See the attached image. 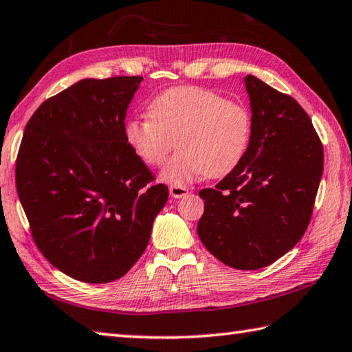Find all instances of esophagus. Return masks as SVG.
I'll return each mask as SVG.
<instances>
[{
	"mask_svg": "<svg viewBox=\"0 0 352 352\" xmlns=\"http://www.w3.org/2000/svg\"><path fill=\"white\" fill-rule=\"evenodd\" d=\"M169 194L172 198H183L189 194V189L182 184H172L169 188Z\"/></svg>",
	"mask_w": 352,
	"mask_h": 352,
	"instance_id": "obj_1",
	"label": "esophagus"
}]
</instances>
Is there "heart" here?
<instances>
[{"label": "heart", "mask_w": 352, "mask_h": 352, "mask_svg": "<svg viewBox=\"0 0 352 352\" xmlns=\"http://www.w3.org/2000/svg\"><path fill=\"white\" fill-rule=\"evenodd\" d=\"M148 117L126 122L125 140L149 166L162 164L177 143L180 151L162 170L168 183L184 184L204 174L224 177L239 166L250 146L249 108L213 89L169 88L149 102Z\"/></svg>", "instance_id": "1"}]
</instances>
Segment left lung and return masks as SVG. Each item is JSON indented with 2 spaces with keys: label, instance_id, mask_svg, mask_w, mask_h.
Returning a JSON list of instances; mask_svg holds the SVG:
<instances>
[{
  "label": "left lung",
  "instance_id": "obj_1",
  "mask_svg": "<svg viewBox=\"0 0 352 352\" xmlns=\"http://www.w3.org/2000/svg\"><path fill=\"white\" fill-rule=\"evenodd\" d=\"M252 140L239 166L215 189L199 190L198 236L226 265L258 270L299 243L323 172V146L309 116L292 96L245 76Z\"/></svg>",
  "mask_w": 352,
  "mask_h": 352
}]
</instances>
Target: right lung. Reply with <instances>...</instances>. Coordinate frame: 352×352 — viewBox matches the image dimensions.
I'll list each match as a JSON object with an SVG mask.
<instances>
[{"mask_svg":"<svg viewBox=\"0 0 352 352\" xmlns=\"http://www.w3.org/2000/svg\"><path fill=\"white\" fill-rule=\"evenodd\" d=\"M142 76L84 79L47 99L27 122L15 180L45 259L88 284L122 278L139 259L164 184L125 140L128 105Z\"/></svg>","mask_w":352,"mask_h":352,"instance_id":"1","label":"right lung"}]
</instances>
